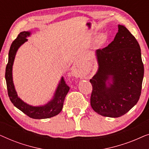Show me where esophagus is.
<instances>
[{
    "mask_svg": "<svg viewBox=\"0 0 149 149\" xmlns=\"http://www.w3.org/2000/svg\"><path fill=\"white\" fill-rule=\"evenodd\" d=\"M72 74L74 75V76L77 77H82V73L80 72V70H79L78 69H77L76 68H74V69H73L72 71Z\"/></svg>",
    "mask_w": 149,
    "mask_h": 149,
    "instance_id": "obj_1",
    "label": "esophagus"
}]
</instances>
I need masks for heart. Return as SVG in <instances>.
<instances>
[{
  "label": "heart",
  "mask_w": 149,
  "mask_h": 149,
  "mask_svg": "<svg viewBox=\"0 0 149 149\" xmlns=\"http://www.w3.org/2000/svg\"><path fill=\"white\" fill-rule=\"evenodd\" d=\"M106 38H107V36H106V35H105L104 34H101L98 37H97V40H96L97 43L98 44V45L102 44L103 42L105 41Z\"/></svg>",
  "instance_id": "1"
}]
</instances>
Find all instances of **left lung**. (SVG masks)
I'll list each match as a JSON object with an SVG mask.
<instances>
[{"label":"left lung","instance_id":"8db88e82","mask_svg":"<svg viewBox=\"0 0 149 149\" xmlns=\"http://www.w3.org/2000/svg\"><path fill=\"white\" fill-rule=\"evenodd\" d=\"M107 47L95 51L98 69L90 83L91 106L104 117H119L137 104L144 65L136 38L123 25Z\"/></svg>","mask_w":149,"mask_h":149}]
</instances>
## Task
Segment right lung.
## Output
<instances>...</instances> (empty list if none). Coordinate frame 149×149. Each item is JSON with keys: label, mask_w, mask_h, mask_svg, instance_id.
<instances>
[{"label": "right lung", "mask_w": 149, "mask_h": 149, "mask_svg": "<svg viewBox=\"0 0 149 149\" xmlns=\"http://www.w3.org/2000/svg\"><path fill=\"white\" fill-rule=\"evenodd\" d=\"M30 34L31 32L30 31L20 32L16 39L12 42L10 47L9 60L5 71V79L7 83L8 95L10 100L13 104V105L28 117L36 119H47L58 115L62 111L64 99L70 89V87L66 84L64 78L62 77L52 99L45 104L37 106V107L28 104L24 102L19 97H18L13 81V72H12L13 65L18 49L24 42L28 41L26 38L30 36Z\"/></svg>", "instance_id": "add662e5"}]
</instances>
